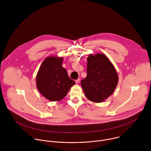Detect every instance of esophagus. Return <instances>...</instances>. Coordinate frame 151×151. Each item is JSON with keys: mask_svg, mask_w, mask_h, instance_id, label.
<instances>
[{"mask_svg": "<svg viewBox=\"0 0 151 151\" xmlns=\"http://www.w3.org/2000/svg\"><path fill=\"white\" fill-rule=\"evenodd\" d=\"M80 80H81V79H80V78H78V79H76V80L75 81V82H76V83H78L80 82Z\"/></svg>", "mask_w": 151, "mask_h": 151, "instance_id": "obj_1", "label": "esophagus"}]
</instances>
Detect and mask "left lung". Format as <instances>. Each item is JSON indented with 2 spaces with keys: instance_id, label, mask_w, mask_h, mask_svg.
<instances>
[{
  "instance_id": "obj_1",
  "label": "left lung",
  "mask_w": 151,
  "mask_h": 151,
  "mask_svg": "<svg viewBox=\"0 0 151 151\" xmlns=\"http://www.w3.org/2000/svg\"><path fill=\"white\" fill-rule=\"evenodd\" d=\"M87 76L81 84L89 100L101 103L111 96L118 82L113 64L104 54H90L87 58Z\"/></svg>"
}]
</instances>
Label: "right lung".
Wrapping results in <instances>:
<instances>
[{
    "label": "right lung",
    "instance_id": "right-lung-1",
    "mask_svg": "<svg viewBox=\"0 0 151 151\" xmlns=\"http://www.w3.org/2000/svg\"><path fill=\"white\" fill-rule=\"evenodd\" d=\"M63 58L50 56L42 62L36 75V87L48 100L60 101L65 97L75 82L62 66Z\"/></svg>",
    "mask_w": 151,
    "mask_h": 151
}]
</instances>
